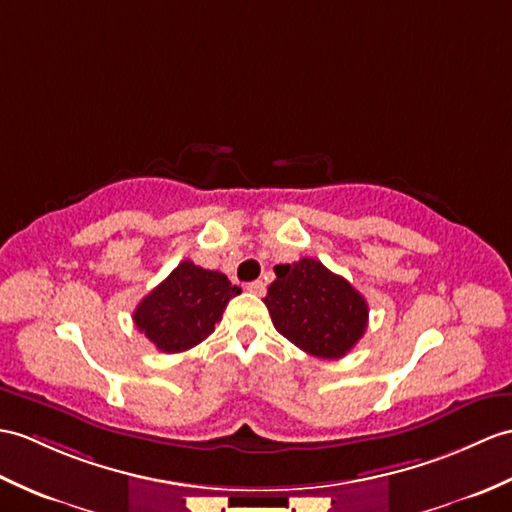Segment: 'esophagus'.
Returning a JSON list of instances; mask_svg holds the SVG:
<instances>
[{
	"mask_svg": "<svg viewBox=\"0 0 512 512\" xmlns=\"http://www.w3.org/2000/svg\"><path fill=\"white\" fill-rule=\"evenodd\" d=\"M246 290L257 294V296H264L266 294V283L264 281H253V283L246 285Z\"/></svg>",
	"mask_w": 512,
	"mask_h": 512,
	"instance_id": "obj_1",
	"label": "esophagus"
}]
</instances>
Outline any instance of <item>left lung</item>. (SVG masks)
I'll return each instance as SVG.
<instances>
[{"mask_svg":"<svg viewBox=\"0 0 512 512\" xmlns=\"http://www.w3.org/2000/svg\"><path fill=\"white\" fill-rule=\"evenodd\" d=\"M275 275L264 303L279 334L314 358H344L368 325L364 296L312 257L279 264Z\"/></svg>","mask_w":512,"mask_h":512,"instance_id":"1","label":"left lung"}]
</instances>
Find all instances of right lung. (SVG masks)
<instances>
[{"label":"right lung","instance_id":"right-lung-1","mask_svg":"<svg viewBox=\"0 0 512 512\" xmlns=\"http://www.w3.org/2000/svg\"><path fill=\"white\" fill-rule=\"evenodd\" d=\"M240 292L227 275L185 259L141 299L133 320L159 351L181 353L216 329L224 307Z\"/></svg>","mask_w":512,"mask_h":512}]
</instances>
